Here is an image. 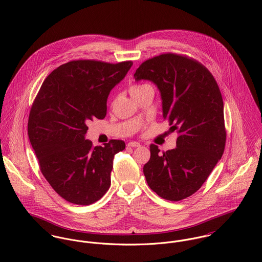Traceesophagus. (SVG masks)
I'll use <instances>...</instances> for the list:
<instances>
[{"label":"esophagus","instance_id":"1","mask_svg":"<svg viewBox=\"0 0 262 262\" xmlns=\"http://www.w3.org/2000/svg\"><path fill=\"white\" fill-rule=\"evenodd\" d=\"M128 146L129 147H139L140 146V143L139 142H136V141H131L128 143Z\"/></svg>","mask_w":262,"mask_h":262}]
</instances>
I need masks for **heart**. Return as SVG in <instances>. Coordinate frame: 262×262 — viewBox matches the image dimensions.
<instances>
[{
  "mask_svg": "<svg viewBox=\"0 0 262 262\" xmlns=\"http://www.w3.org/2000/svg\"><path fill=\"white\" fill-rule=\"evenodd\" d=\"M147 85L148 84H133V85L130 86V93L135 92V91H139V90H141V89H143V88H145Z\"/></svg>",
  "mask_w": 262,
  "mask_h": 262,
  "instance_id": "1",
  "label": "heart"
}]
</instances>
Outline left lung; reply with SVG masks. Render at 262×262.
<instances>
[{"label": "left lung", "mask_w": 262, "mask_h": 262, "mask_svg": "<svg viewBox=\"0 0 262 262\" xmlns=\"http://www.w3.org/2000/svg\"><path fill=\"white\" fill-rule=\"evenodd\" d=\"M159 90L162 116L170 132L177 131V148L162 154L150 145L143 172L150 188L162 199L178 202L206 182L224 152V104L212 74L187 56L164 53L144 61L134 74Z\"/></svg>", "instance_id": "obj_1"}]
</instances>
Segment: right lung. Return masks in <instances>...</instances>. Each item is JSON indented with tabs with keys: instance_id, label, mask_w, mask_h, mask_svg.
I'll return each instance as SVG.
<instances>
[{
	"instance_id": "right-lung-1",
	"label": "right lung",
	"mask_w": 262,
	"mask_h": 262,
	"mask_svg": "<svg viewBox=\"0 0 262 262\" xmlns=\"http://www.w3.org/2000/svg\"><path fill=\"white\" fill-rule=\"evenodd\" d=\"M132 66L73 60L54 70L39 90L29 114V140L42 174L70 203L91 205L110 187L114 156L125 142L93 147L86 124L106 117L110 92Z\"/></svg>"
}]
</instances>
